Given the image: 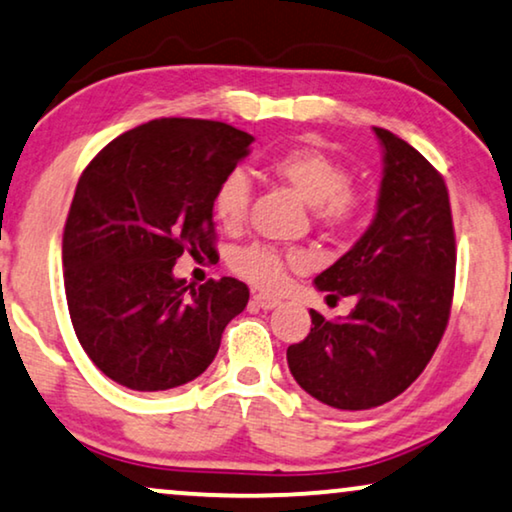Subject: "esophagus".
<instances>
[{
	"label": "esophagus",
	"mask_w": 512,
	"mask_h": 512,
	"mask_svg": "<svg viewBox=\"0 0 512 512\" xmlns=\"http://www.w3.org/2000/svg\"><path fill=\"white\" fill-rule=\"evenodd\" d=\"M280 301L276 297H266V294H255L253 297V306L262 308V311H271V308H276Z\"/></svg>",
	"instance_id": "1"
}]
</instances>
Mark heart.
Segmentation results:
<instances>
[{"label": "heart", "mask_w": 512, "mask_h": 512, "mask_svg": "<svg viewBox=\"0 0 512 512\" xmlns=\"http://www.w3.org/2000/svg\"><path fill=\"white\" fill-rule=\"evenodd\" d=\"M266 174L273 181L292 187L306 204L313 206L315 225L325 232H345L355 225L362 194L350 183L348 169L318 146H290L273 153L266 160ZM253 185L243 171H229L213 192V215L227 232H239L246 225ZM299 262L297 255H285L266 243H253L236 250L232 269L241 278L262 287L276 290L283 285L287 266Z\"/></svg>", "instance_id": "b5f03b06"}]
</instances>
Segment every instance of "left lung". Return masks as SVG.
<instances>
[{"mask_svg": "<svg viewBox=\"0 0 512 512\" xmlns=\"http://www.w3.org/2000/svg\"><path fill=\"white\" fill-rule=\"evenodd\" d=\"M385 169L362 239L315 278L327 297H355L348 318L311 311V334L287 348L301 390L331 408L383 406L415 383L450 320L455 227L443 176L413 146L373 127Z\"/></svg>", "mask_w": 512, "mask_h": 512, "instance_id": "8db88e82", "label": "left lung"}]
</instances>
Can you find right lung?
Instances as JSON below:
<instances>
[{"label":"right lung","mask_w":512,"mask_h":512,"mask_svg":"<svg viewBox=\"0 0 512 512\" xmlns=\"http://www.w3.org/2000/svg\"><path fill=\"white\" fill-rule=\"evenodd\" d=\"M255 139L227 122L150 120L120 134L78 178L62 234L64 292L78 343L136 392L190 383L248 304L236 278H174L183 253L215 255L213 192Z\"/></svg>","instance_id":"1"}]
</instances>
